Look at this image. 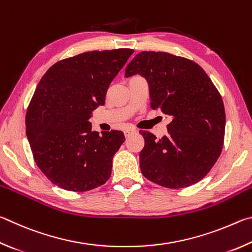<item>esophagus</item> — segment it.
I'll return each mask as SVG.
<instances>
[{"label":"esophagus","mask_w":252,"mask_h":252,"mask_svg":"<svg viewBox=\"0 0 252 252\" xmlns=\"http://www.w3.org/2000/svg\"><path fill=\"white\" fill-rule=\"evenodd\" d=\"M134 133H136V130L134 128H128V129H126L125 131H124V134H125L126 137H129V136L131 134H134Z\"/></svg>","instance_id":"esophagus-1"}]
</instances>
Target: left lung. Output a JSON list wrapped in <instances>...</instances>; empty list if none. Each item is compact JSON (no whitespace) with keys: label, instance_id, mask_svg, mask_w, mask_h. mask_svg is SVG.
Wrapping results in <instances>:
<instances>
[{"label":"left lung","instance_id":"1","mask_svg":"<svg viewBox=\"0 0 252 252\" xmlns=\"http://www.w3.org/2000/svg\"><path fill=\"white\" fill-rule=\"evenodd\" d=\"M142 75L149 86L153 109L171 122L157 139L139 130L142 174L162 187L185 188L201 180L222 151L226 114L217 88L199 65L165 52H140L129 62L125 77Z\"/></svg>","mask_w":252,"mask_h":252}]
</instances>
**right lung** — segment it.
<instances>
[{
	"label": "right lung",
	"mask_w": 252,
	"mask_h": 252,
	"mask_svg": "<svg viewBox=\"0 0 252 252\" xmlns=\"http://www.w3.org/2000/svg\"><path fill=\"white\" fill-rule=\"evenodd\" d=\"M134 50L93 51L57 62L44 74L26 112L34 160L56 186L87 191L104 185L123 131L92 130V112Z\"/></svg>",
	"instance_id": "right-lung-1"
}]
</instances>
